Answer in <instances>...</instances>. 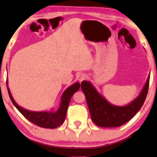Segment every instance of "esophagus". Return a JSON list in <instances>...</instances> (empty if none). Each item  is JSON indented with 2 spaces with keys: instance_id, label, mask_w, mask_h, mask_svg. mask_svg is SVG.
<instances>
[{
  "instance_id": "34e87169",
  "label": "esophagus",
  "mask_w": 157,
  "mask_h": 157,
  "mask_svg": "<svg viewBox=\"0 0 157 157\" xmlns=\"http://www.w3.org/2000/svg\"><path fill=\"white\" fill-rule=\"evenodd\" d=\"M86 75L84 74H79L77 75V76H76V78L78 79L79 82H81V81L84 80V79H86Z\"/></svg>"
}]
</instances>
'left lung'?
<instances>
[{
	"label": "left lung",
	"instance_id": "1",
	"mask_svg": "<svg viewBox=\"0 0 157 157\" xmlns=\"http://www.w3.org/2000/svg\"><path fill=\"white\" fill-rule=\"evenodd\" d=\"M150 74L140 94L126 106L109 103L89 81H83L81 88L84 94L92 121L100 127H118L129 121L140 110L147 97Z\"/></svg>",
	"mask_w": 157,
	"mask_h": 157
}]
</instances>
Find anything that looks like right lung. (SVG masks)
Segmentation results:
<instances>
[{
    "instance_id": "add662e5",
    "label": "right lung",
    "mask_w": 157,
    "mask_h": 157,
    "mask_svg": "<svg viewBox=\"0 0 157 157\" xmlns=\"http://www.w3.org/2000/svg\"><path fill=\"white\" fill-rule=\"evenodd\" d=\"M8 94L10 98L16 108L32 123L43 128H55L61 125L65 120L66 111H67L68 104L74 94L76 93L80 89V83L78 82L74 83V84L68 86L61 97V102L59 106L56 110L44 111H33L28 110L19 106L13 98L12 94L8 86V79L6 81Z\"/></svg>"
}]
</instances>
